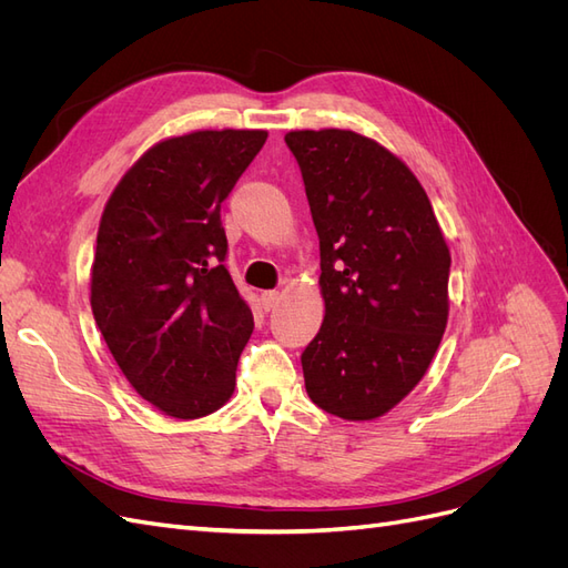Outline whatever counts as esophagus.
<instances>
[{"label": "esophagus", "mask_w": 568, "mask_h": 568, "mask_svg": "<svg viewBox=\"0 0 568 568\" xmlns=\"http://www.w3.org/2000/svg\"><path fill=\"white\" fill-rule=\"evenodd\" d=\"M261 303H263L265 311H272V307L280 303V294H277V291H263Z\"/></svg>", "instance_id": "1"}]
</instances>
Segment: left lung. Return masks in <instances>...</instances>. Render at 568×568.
<instances>
[{
    "instance_id": "left-lung-1",
    "label": "left lung",
    "mask_w": 568,
    "mask_h": 568,
    "mask_svg": "<svg viewBox=\"0 0 568 568\" xmlns=\"http://www.w3.org/2000/svg\"><path fill=\"white\" fill-rule=\"evenodd\" d=\"M320 236L324 322L301 355L329 415L369 422L415 388L448 324L450 248L415 173L353 130H291Z\"/></svg>"
}]
</instances>
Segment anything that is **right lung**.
Masks as SVG:
<instances>
[{"label":"right lung","instance_id":"1","mask_svg":"<svg viewBox=\"0 0 568 568\" xmlns=\"http://www.w3.org/2000/svg\"><path fill=\"white\" fill-rule=\"evenodd\" d=\"M265 130H196L153 144L120 178L99 220L90 303L130 386L163 415L225 405L253 313L225 263L220 205Z\"/></svg>","mask_w":568,"mask_h":568}]
</instances>
